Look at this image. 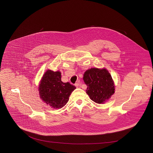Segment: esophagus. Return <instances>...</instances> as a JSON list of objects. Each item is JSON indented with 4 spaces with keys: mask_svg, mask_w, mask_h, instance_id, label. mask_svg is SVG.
I'll return each instance as SVG.
<instances>
[{
    "mask_svg": "<svg viewBox=\"0 0 153 153\" xmlns=\"http://www.w3.org/2000/svg\"><path fill=\"white\" fill-rule=\"evenodd\" d=\"M79 83H80V81H76V83L75 84V87H79V84H80Z\"/></svg>",
    "mask_w": 153,
    "mask_h": 153,
    "instance_id": "34e87169",
    "label": "esophagus"
}]
</instances>
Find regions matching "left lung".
<instances>
[{"mask_svg":"<svg viewBox=\"0 0 153 153\" xmlns=\"http://www.w3.org/2000/svg\"><path fill=\"white\" fill-rule=\"evenodd\" d=\"M83 79L87 86V94L96 103H104L115 92L114 82L105 68L88 69L84 74Z\"/></svg>","mask_w":153,"mask_h":153,"instance_id":"8db88e82","label":"left lung"}]
</instances>
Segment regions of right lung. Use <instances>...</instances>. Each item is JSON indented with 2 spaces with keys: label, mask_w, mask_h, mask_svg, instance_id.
<instances>
[{
  "label": "right lung",
  "mask_w": 153,
  "mask_h": 153,
  "mask_svg": "<svg viewBox=\"0 0 153 153\" xmlns=\"http://www.w3.org/2000/svg\"><path fill=\"white\" fill-rule=\"evenodd\" d=\"M76 88L69 82L61 81L60 71L47 70L39 85L40 98L44 102L55 109L64 107L69 101L72 92Z\"/></svg>",
  "instance_id": "1"
}]
</instances>
